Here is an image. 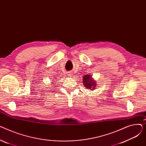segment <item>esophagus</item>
I'll list each match as a JSON object with an SVG mask.
<instances>
[{
    "mask_svg": "<svg viewBox=\"0 0 146 146\" xmlns=\"http://www.w3.org/2000/svg\"><path fill=\"white\" fill-rule=\"evenodd\" d=\"M67 76H68V77H70V78H72V73L71 72H67Z\"/></svg>",
    "mask_w": 146,
    "mask_h": 146,
    "instance_id": "1",
    "label": "esophagus"
}]
</instances>
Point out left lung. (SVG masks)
<instances>
[{
  "label": "left lung",
  "instance_id": "1",
  "mask_svg": "<svg viewBox=\"0 0 146 146\" xmlns=\"http://www.w3.org/2000/svg\"><path fill=\"white\" fill-rule=\"evenodd\" d=\"M83 82H84V86H85L87 89H90L92 88V86L94 85V88L95 89V82H94L92 80L90 76V75H85L83 77Z\"/></svg>",
  "mask_w": 146,
  "mask_h": 146
}]
</instances>
